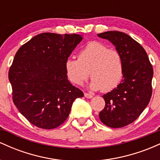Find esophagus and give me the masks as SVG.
<instances>
[{
    "label": "esophagus",
    "mask_w": 160,
    "mask_h": 160,
    "mask_svg": "<svg viewBox=\"0 0 160 160\" xmlns=\"http://www.w3.org/2000/svg\"><path fill=\"white\" fill-rule=\"evenodd\" d=\"M84 96H85L86 98H92V95L91 94H89V93H86V92L84 93Z\"/></svg>",
    "instance_id": "obj_1"
}]
</instances>
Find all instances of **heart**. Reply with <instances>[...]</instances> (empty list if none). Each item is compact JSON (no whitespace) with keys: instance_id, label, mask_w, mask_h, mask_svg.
Here are the masks:
<instances>
[{"instance_id":"1","label":"heart","mask_w":160,"mask_h":160,"mask_svg":"<svg viewBox=\"0 0 160 160\" xmlns=\"http://www.w3.org/2000/svg\"><path fill=\"white\" fill-rule=\"evenodd\" d=\"M65 70L68 80L76 85H82L91 73V89L108 92L122 81L124 62L119 51L108 49L101 42L91 41L79 52L78 59L69 57L65 60Z\"/></svg>"}]
</instances>
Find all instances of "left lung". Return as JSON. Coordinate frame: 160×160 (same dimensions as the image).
<instances>
[{
    "label": "left lung",
    "mask_w": 160,
    "mask_h": 160,
    "mask_svg": "<svg viewBox=\"0 0 160 160\" xmlns=\"http://www.w3.org/2000/svg\"><path fill=\"white\" fill-rule=\"evenodd\" d=\"M98 36L111 41L122 55L124 62L120 84L102 96L105 107L99 113V118L108 127H123L136 120L149 104L153 67L142 46L128 34L111 31Z\"/></svg>",
    "instance_id": "8db88e82"
}]
</instances>
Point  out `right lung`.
<instances>
[{"instance_id": "1", "label": "right lung", "mask_w": 160, "mask_h": 160, "mask_svg": "<svg viewBox=\"0 0 160 160\" xmlns=\"http://www.w3.org/2000/svg\"><path fill=\"white\" fill-rule=\"evenodd\" d=\"M82 40L80 34L42 33L23 44L9 71L12 101L19 111L38 128L62 125L73 102L83 92L68 81L65 60Z\"/></svg>"}]
</instances>
